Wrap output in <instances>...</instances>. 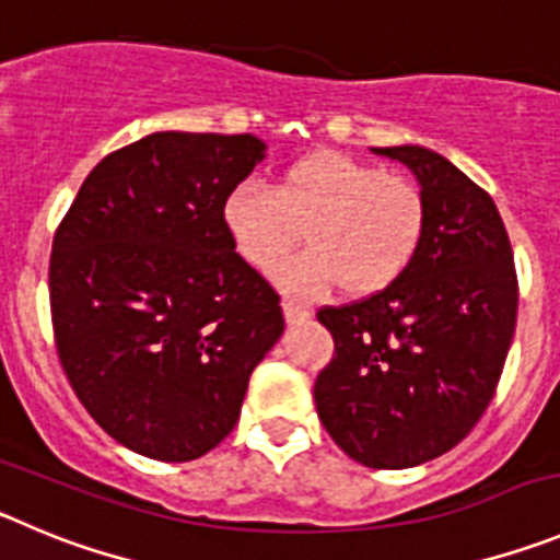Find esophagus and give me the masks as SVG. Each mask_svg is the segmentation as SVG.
Returning <instances> with one entry per match:
<instances>
[{
  "label": "esophagus",
  "instance_id": "obj_1",
  "mask_svg": "<svg viewBox=\"0 0 560 560\" xmlns=\"http://www.w3.org/2000/svg\"><path fill=\"white\" fill-rule=\"evenodd\" d=\"M283 311H285V319L289 322H300V319H307V316H311V311L294 300H283Z\"/></svg>",
  "mask_w": 560,
  "mask_h": 560
}]
</instances>
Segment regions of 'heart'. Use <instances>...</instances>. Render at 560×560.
I'll return each instance as SVG.
<instances>
[{
  "label": "heart",
  "mask_w": 560,
  "mask_h": 560,
  "mask_svg": "<svg viewBox=\"0 0 560 560\" xmlns=\"http://www.w3.org/2000/svg\"><path fill=\"white\" fill-rule=\"evenodd\" d=\"M222 222L233 249L271 271L296 244L311 246L277 271L294 294L369 296L397 283L422 246L428 199L417 179L381 172L336 150L296 158L277 172L275 186L241 179L224 197Z\"/></svg>",
  "instance_id": "1"
}]
</instances>
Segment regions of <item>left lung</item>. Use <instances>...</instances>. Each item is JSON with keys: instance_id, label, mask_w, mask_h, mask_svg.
I'll return each mask as SVG.
<instances>
[{"instance_id": "left-lung-1", "label": "left lung", "mask_w": 560, "mask_h": 560, "mask_svg": "<svg viewBox=\"0 0 560 560\" xmlns=\"http://www.w3.org/2000/svg\"><path fill=\"white\" fill-rule=\"evenodd\" d=\"M428 199L417 258L397 283L319 307L336 352L314 399L330 439L372 469H408L453 450L494 399L514 341L520 283L497 205L447 158L377 147Z\"/></svg>"}]
</instances>
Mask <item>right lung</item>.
Here are the masks:
<instances>
[{
  "label": "right lung",
  "instance_id": "right-lung-1",
  "mask_svg": "<svg viewBox=\"0 0 560 560\" xmlns=\"http://www.w3.org/2000/svg\"><path fill=\"white\" fill-rule=\"evenodd\" d=\"M264 150L246 132H152L102 158L55 230L60 366L132 453L166 464L210 453L283 332L280 294L222 222L224 197Z\"/></svg>",
  "mask_w": 560,
  "mask_h": 560
}]
</instances>
